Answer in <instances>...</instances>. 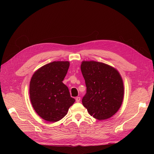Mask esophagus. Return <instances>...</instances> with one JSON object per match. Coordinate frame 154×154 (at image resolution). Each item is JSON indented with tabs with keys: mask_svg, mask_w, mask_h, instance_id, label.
<instances>
[{
	"mask_svg": "<svg viewBox=\"0 0 154 154\" xmlns=\"http://www.w3.org/2000/svg\"><path fill=\"white\" fill-rule=\"evenodd\" d=\"M75 100H76V102H79L80 100V97H77L75 98Z\"/></svg>",
	"mask_w": 154,
	"mask_h": 154,
	"instance_id": "esophagus-1",
	"label": "esophagus"
}]
</instances>
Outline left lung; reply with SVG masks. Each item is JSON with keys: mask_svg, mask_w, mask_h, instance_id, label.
<instances>
[{"mask_svg": "<svg viewBox=\"0 0 154 154\" xmlns=\"http://www.w3.org/2000/svg\"><path fill=\"white\" fill-rule=\"evenodd\" d=\"M80 68L86 86L83 105L95 119L111 118L119 110L124 99L119 72L111 66L95 61H83Z\"/></svg>", "mask_w": 154, "mask_h": 154, "instance_id": "left-lung-1", "label": "left lung"}]
</instances>
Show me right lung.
<instances>
[{"mask_svg":"<svg viewBox=\"0 0 154 154\" xmlns=\"http://www.w3.org/2000/svg\"><path fill=\"white\" fill-rule=\"evenodd\" d=\"M69 67L68 61H53L36 70L29 88L30 99L36 113L49 122H57L66 115L75 99L62 82Z\"/></svg>","mask_w":154,"mask_h":154,"instance_id":"1","label":"right lung"}]
</instances>
